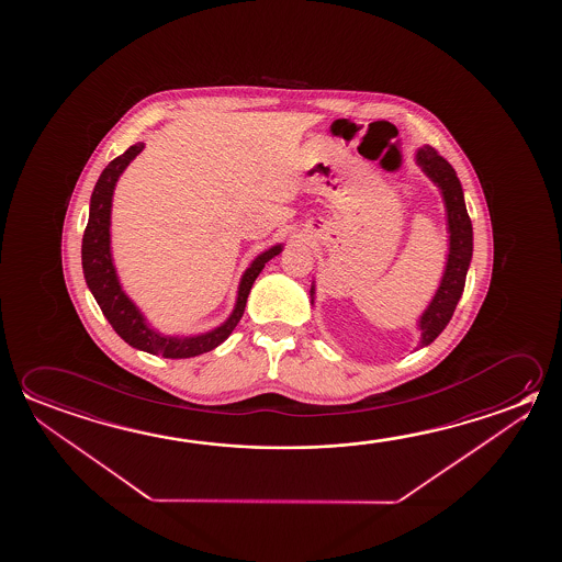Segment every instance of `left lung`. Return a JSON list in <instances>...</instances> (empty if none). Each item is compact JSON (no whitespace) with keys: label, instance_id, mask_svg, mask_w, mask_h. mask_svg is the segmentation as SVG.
<instances>
[{"label":"left lung","instance_id":"obj_1","mask_svg":"<svg viewBox=\"0 0 562 562\" xmlns=\"http://www.w3.org/2000/svg\"><path fill=\"white\" fill-rule=\"evenodd\" d=\"M417 162L424 168L425 175L429 176L441 190L445 205H447L449 233H451V239H449L451 249H449L445 277L419 322L422 347H425L437 339L439 333L447 327V323L451 322L454 307L459 304L460 295L464 290L467 270L472 258V223H470L464 195H462V188L454 168L431 147L419 148Z\"/></svg>","mask_w":562,"mask_h":562}]
</instances>
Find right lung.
Returning <instances> with one entry per match:
<instances>
[{
  "mask_svg": "<svg viewBox=\"0 0 562 562\" xmlns=\"http://www.w3.org/2000/svg\"><path fill=\"white\" fill-rule=\"evenodd\" d=\"M143 147H145L143 143H137L127 148L121 157L113 158L110 165L105 166L100 180L95 182L92 200H90V217H88V225L83 231V278H86V284L90 288L95 302L102 307L103 315L111 323V327L115 329L121 339L130 342L131 347L145 350L150 355H160L165 359H190V357H198L202 352L220 347L223 340L229 337L245 313L250 288L255 284L260 270L265 268L270 258L280 255L282 245L268 249L267 252L258 255L252 260V265L240 278L237 305L222 327L205 333V335L184 337V339L182 337H165L160 333L153 331L135 304L121 290L110 252L111 195H113L115 182L121 172L127 168L133 158L137 157Z\"/></svg>",
  "mask_w": 562,
  "mask_h": 562,
  "instance_id": "right-lung-1",
  "label": "right lung"
}]
</instances>
